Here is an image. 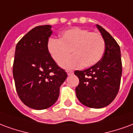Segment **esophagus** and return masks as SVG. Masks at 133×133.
I'll return each instance as SVG.
<instances>
[{
	"instance_id": "obj_1",
	"label": "esophagus",
	"mask_w": 133,
	"mask_h": 133,
	"mask_svg": "<svg viewBox=\"0 0 133 133\" xmlns=\"http://www.w3.org/2000/svg\"><path fill=\"white\" fill-rule=\"evenodd\" d=\"M67 73H68V76H70V75H73V71H71V70H67Z\"/></svg>"
}]
</instances>
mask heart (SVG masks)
Instances as JSON below:
<instances>
[{
  "instance_id": "obj_1",
  "label": "heart",
  "mask_w": 133,
  "mask_h": 133,
  "mask_svg": "<svg viewBox=\"0 0 133 133\" xmlns=\"http://www.w3.org/2000/svg\"><path fill=\"white\" fill-rule=\"evenodd\" d=\"M47 47L52 58L65 69L81 65L83 68H89L102 59L105 50V41L99 33L73 27L61 32L59 39L50 38ZM71 51L74 56L66 61Z\"/></svg>"
}]
</instances>
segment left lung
<instances>
[{
  "instance_id": "left-lung-1",
  "label": "left lung",
  "mask_w": 133,
  "mask_h": 133,
  "mask_svg": "<svg viewBox=\"0 0 133 133\" xmlns=\"http://www.w3.org/2000/svg\"><path fill=\"white\" fill-rule=\"evenodd\" d=\"M105 41L102 59L84 70H76L79 78L76 88V96L83 105L90 108L105 107L115 99L120 86L122 61L120 48L111 34L96 24Z\"/></svg>"
}]
</instances>
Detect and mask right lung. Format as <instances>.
Returning a JSON list of instances; mask_svg holds the SVG:
<instances>
[{"label": "right lung", "instance_id": "right-lung-1", "mask_svg": "<svg viewBox=\"0 0 133 133\" xmlns=\"http://www.w3.org/2000/svg\"><path fill=\"white\" fill-rule=\"evenodd\" d=\"M50 25L38 26L25 34L15 51L13 75L21 102L34 109H44L56 102L67 73L47 51Z\"/></svg>", "mask_w": 133, "mask_h": 133}]
</instances>
